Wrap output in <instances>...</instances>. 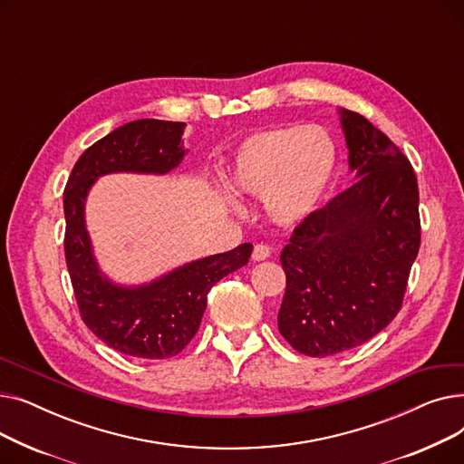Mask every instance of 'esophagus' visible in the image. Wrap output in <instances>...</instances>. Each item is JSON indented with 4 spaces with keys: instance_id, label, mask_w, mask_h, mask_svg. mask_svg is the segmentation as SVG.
Returning a JSON list of instances; mask_svg holds the SVG:
<instances>
[{
    "instance_id": "obj_1",
    "label": "esophagus",
    "mask_w": 464,
    "mask_h": 464,
    "mask_svg": "<svg viewBox=\"0 0 464 464\" xmlns=\"http://www.w3.org/2000/svg\"><path fill=\"white\" fill-rule=\"evenodd\" d=\"M269 257H271V248L266 246V245H257L254 248V252H252V259L254 261H265V259H269Z\"/></svg>"
}]
</instances>
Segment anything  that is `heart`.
<instances>
[{
    "mask_svg": "<svg viewBox=\"0 0 464 464\" xmlns=\"http://www.w3.org/2000/svg\"><path fill=\"white\" fill-rule=\"evenodd\" d=\"M336 165V142L324 126L271 128L242 140L226 184L235 195L263 199L273 222L294 226L320 205Z\"/></svg>",
    "mask_w": 464,
    "mask_h": 464,
    "instance_id": "obj_1",
    "label": "heart"
}]
</instances>
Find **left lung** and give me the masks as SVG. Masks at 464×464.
<instances>
[{
	"label": "left lung",
	"mask_w": 464,
	"mask_h": 464,
	"mask_svg": "<svg viewBox=\"0 0 464 464\" xmlns=\"http://www.w3.org/2000/svg\"><path fill=\"white\" fill-rule=\"evenodd\" d=\"M338 114L357 180L306 216L280 254L278 329L310 357L352 350L393 322L421 242L411 163L367 118Z\"/></svg>",
	"instance_id": "obj_1"
}]
</instances>
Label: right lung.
<instances>
[{
	"label": "right lung",
	"mask_w": 464,
	"mask_h": 464,
	"mask_svg": "<svg viewBox=\"0 0 464 464\" xmlns=\"http://www.w3.org/2000/svg\"><path fill=\"white\" fill-rule=\"evenodd\" d=\"M184 121L144 118L93 142L71 170L63 191L65 263L88 329L131 357L167 359L180 353L199 329L210 287L245 266L252 245L186 263L149 284L120 285L95 261L84 205L93 182L111 173L165 175L186 156Z\"/></svg>",
	"instance_id": "1"
}]
</instances>
